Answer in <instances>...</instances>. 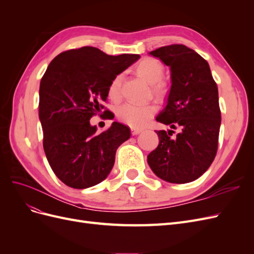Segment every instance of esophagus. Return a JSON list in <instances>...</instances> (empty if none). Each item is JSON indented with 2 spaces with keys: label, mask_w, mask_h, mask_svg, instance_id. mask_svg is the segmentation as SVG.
I'll return each mask as SVG.
<instances>
[{
  "label": "esophagus",
  "mask_w": 254,
  "mask_h": 254,
  "mask_svg": "<svg viewBox=\"0 0 254 254\" xmlns=\"http://www.w3.org/2000/svg\"><path fill=\"white\" fill-rule=\"evenodd\" d=\"M142 131H143V129H140V128H134V127H132V128H131V133H132L133 135L139 134V133H141Z\"/></svg>",
  "instance_id": "obj_1"
}]
</instances>
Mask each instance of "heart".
Wrapping results in <instances>:
<instances>
[{
  "label": "heart",
  "mask_w": 254,
  "mask_h": 254,
  "mask_svg": "<svg viewBox=\"0 0 254 254\" xmlns=\"http://www.w3.org/2000/svg\"><path fill=\"white\" fill-rule=\"evenodd\" d=\"M134 74L143 79L146 83L150 84V91L153 96L159 99L164 98L168 93L167 83L162 80L164 75V66L156 58L144 57L133 67ZM121 81L120 75H117L110 81L108 86V97L112 102H118L121 98ZM156 107L150 104L134 105L126 104L118 110L119 119L125 124L131 127H142L153 113Z\"/></svg>",
  "instance_id": "b5f03b06"
}]
</instances>
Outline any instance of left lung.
<instances>
[{
	"label": "left lung",
	"mask_w": 254,
	"mask_h": 254,
	"mask_svg": "<svg viewBox=\"0 0 254 254\" xmlns=\"http://www.w3.org/2000/svg\"><path fill=\"white\" fill-rule=\"evenodd\" d=\"M149 54L171 68L166 106L156 120L179 133L156 131L159 145L147 156L148 165L164 181H194L206 172L217 152L221 122L217 84L206 60L186 45H167Z\"/></svg>",
	"instance_id": "left-lung-1"
}]
</instances>
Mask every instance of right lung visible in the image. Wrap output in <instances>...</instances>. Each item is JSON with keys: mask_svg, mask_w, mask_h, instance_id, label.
<instances>
[{"mask_svg": "<svg viewBox=\"0 0 254 254\" xmlns=\"http://www.w3.org/2000/svg\"><path fill=\"white\" fill-rule=\"evenodd\" d=\"M140 55H107L83 47L59 54L40 82L39 119L50 166L65 186L83 190L105 180L129 127L113 122L101 133L90 119L104 109L108 86ZM105 111L104 113H106Z\"/></svg>", "mask_w": 254, "mask_h": 254, "instance_id": "obj_1", "label": "right lung"}]
</instances>
